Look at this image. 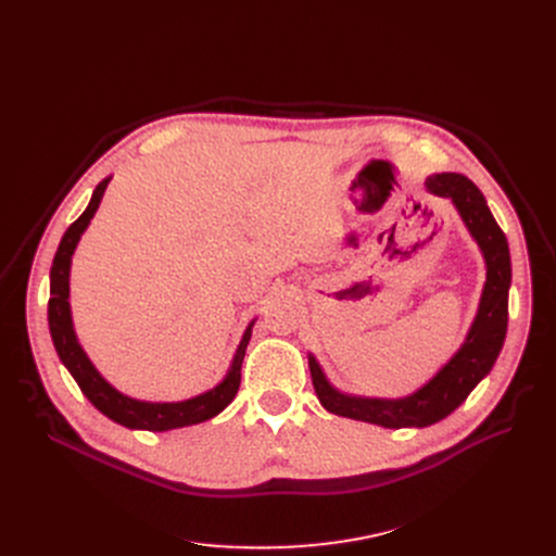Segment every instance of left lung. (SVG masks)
Returning <instances> with one entry per match:
<instances>
[{
    "label": "left lung",
    "mask_w": 556,
    "mask_h": 556,
    "mask_svg": "<svg viewBox=\"0 0 556 556\" xmlns=\"http://www.w3.org/2000/svg\"><path fill=\"white\" fill-rule=\"evenodd\" d=\"M426 191L448 198L464 227L478 243L486 279L473 323L457 352L415 392L386 399L361 396L338 390L323 365L308 354L315 394L325 410L338 417L367 421L383 428H426L446 419L491 371L507 336V306L511 286V258L503 229L495 223L482 191L459 173H432Z\"/></svg>",
    "instance_id": "obj_1"
}]
</instances>
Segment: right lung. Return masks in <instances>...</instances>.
<instances>
[{
	"instance_id": "right-lung-1",
	"label": "right lung",
	"mask_w": 556,
	"mask_h": 556,
	"mask_svg": "<svg viewBox=\"0 0 556 556\" xmlns=\"http://www.w3.org/2000/svg\"><path fill=\"white\" fill-rule=\"evenodd\" d=\"M110 180L112 175H108L105 180L97 185L90 198V204H87L85 212L78 216V220L70 225L53 256L51 275H49L51 298H49V311H47L53 346L58 356H61V363L67 367V371L74 376V381L83 390V394L92 401V405L99 413H103L114 424H122L130 430H151V432H166L173 428L202 424L220 415L233 401V396H237L241 386V367L245 358V349L250 344L256 317L245 327L243 338L237 346V352H233V358L225 376L214 388L182 401H141L116 390L97 369V365L90 361V356H87V352L83 349L74 329L72 304H70L72 256L80 243L85 229L90 227Z\"/></svg>"
}]
</instances>
